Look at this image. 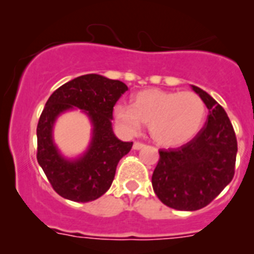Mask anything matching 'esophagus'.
Wrapping results in <instances>:
<instances>
[{
  "label": "esophagus",
  "instance_id": "1",
  "mask_svg": "<svg viewBox=\"0 0 254 254\" xmlns=\"http://www.w3.org/2000/svg\"><path fill=\"white\" fill-rule=\"evenodd\" d=\"M144 143H140V142H134V144H133V148L134 149H140V148H143V147H144Z\"/></svg>",
  "mask_w": 254,
  "mask_h": 254
}]
</instances>
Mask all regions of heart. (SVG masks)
<instances>
[{"instance_id":"obj_1","label":"heart","mask_w":254,"mask_h":254,"mask_svg":"<svg viewBox=\"0 0 254 254\" xmlns=\"http://www.w3.org/2000/svg\"><path fill=\"white\" fill-rule=\"evenodd\" d=\"M206 118V105L193 92L145 89L133 97L131 106L115 107V119L127 134L149 125L152 138L161 145L175 147L193 139Z\"/></svg>"}]
</instances>
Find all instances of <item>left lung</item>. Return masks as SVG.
Segmentation results:
<instances>
[{"mask_svg": "<svg viewBox=\"0 0 254 254\" xmlns=\"http://www.w3.org/2000/svg\"><path fill=\"white\" fill-rule=\"evenodd\" d=\"M193 90L208 109L204 127L179 148L160 149L152 175L158 199L179 211H197L215 199L235 174L238 143L228 115L212 97Z\"/></svg>", "mask_w": 254, "mask_h": 254, "instance_id": "8db88e82", "label": "left lung"}]
</instances>
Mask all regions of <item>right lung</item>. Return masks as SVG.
<instances>
[{
  "mask_svg": "<svg viewBox=\"0 0 254 254\" xmlns=\"http://www.w3.org/2000/svg\"><path fill=\"white\" fill-rule=\"evenodd\" d=\"M127 90L120 80L87 74L67 81L51 94L37 127V160L54 190L74 202H90L109 190L119 161L133 142H123L112 131L115 103ZM78 107L90 116L94 136L80 159H64L53 144L52 129L61 112Z\"/></svg>",
  "mask_w": 254,
  "mask_h": 254,
  "instance_id": "1",
  "label": "right lung"
}]
</instances>
